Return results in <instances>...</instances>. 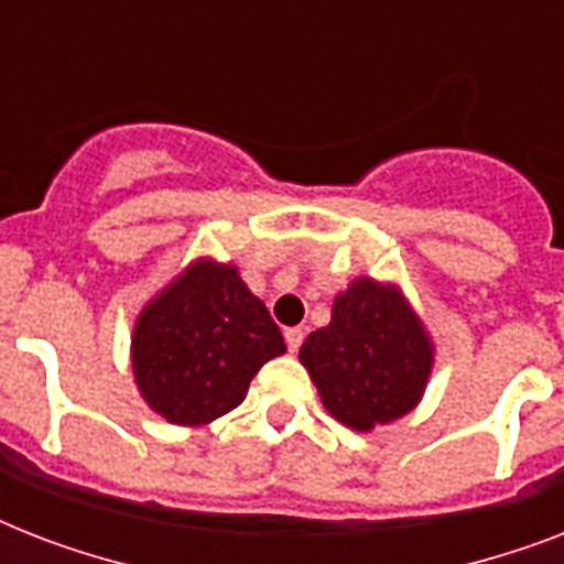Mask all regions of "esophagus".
I'll list each match as a JSON object with an SVG mask.
<instances>
[{
	"label": "esophagus",
	"instance_id": "esophagus-1",
	"mask_svg": "<svg viewBox=\"0 0 564 564\" xmlns=\"http://www.w3.org/2000/svg\"><path fill=\"white\" fill-rule=\"evenodd\" d=\"M283 339H286V348L295 354L301 348V343H304V330H301V327H286V330H283Z\"/></svg>",
	"mask_w": 564,
	"mask_h": 564
}]
</instances>
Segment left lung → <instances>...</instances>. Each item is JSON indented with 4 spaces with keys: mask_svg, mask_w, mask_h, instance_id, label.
<instances>
[{
    "mask_svg": "<svg viewBox=\"0 0 564 564\" xmlns=\"http://www.w3.org/2000/svg\"><path fill=\"white\" fill-rule=\"evenodd\" d=\"M322 403L351 430L401 419L421 401L433 345L394 286L360 278L336 295L330 325L301 345Z\"/></svg>",
    "mask_w": 564,
    "mask_h": 564,
    "instance_id": "obj_1",
    "label": "left lung"
}]
</instances>
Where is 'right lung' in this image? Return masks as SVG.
Segmentation results:
<instances>
[{
	"mask_svg": "<svg viewBox=\"0 0 564 564\" xmlns=\"http://www.w3.org/2000/svg\"><path fill=\"white\" fill-rule=\"evenodd\" d=\"M281 327L234 265L198 260L140 313L131 362L140 394L172 424H210L242 403Z\"/></svg>",
	"mask_w": 564,
	"mask_h": 564,
	"instance_id": "1",
	"label": "right lung"
}]
</instances>
